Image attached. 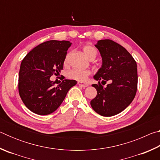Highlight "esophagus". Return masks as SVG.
<instances>
[{
  "mask_svg": "<svg viewBox=\"0 0 160 160\" xmlns=\"http://www.w3.org/2000/svg\"><path fill=\"white\" fill-rule=\"evenodd\" d=\"M78 85H79L80 86H81V87H82V88H86V87H88V83H85V82H78Z\"/></svg>",
  "mask_w": 160,
  "mask_h": 160,
  "instance_id": "obj_1",
  "label": "esophagus"
}]
</instances>
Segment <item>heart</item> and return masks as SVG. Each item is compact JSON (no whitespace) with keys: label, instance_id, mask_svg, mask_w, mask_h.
I'll use <instances>...</instances> for the list:
<instances>
[{"label":"heart","instance_id":"obj_1","mask_svg":"<svg viewBox=\"0 0 160 160\" xmlns=\"http://www.w3.org/2000/svg\"><path fill=\"white\" fill-rule=\"evenodd\" d=\"M82 50L84 53L90 59L93 60L97 56V50L95 47L90 44H85L82 46ZM68 56L69 54H67L64 59V63L66 64L68 61ZM90 75V71L89 70H82V69H78L74 68L70 70L68 73V77L71 80H75L80 82H84L85 81L87 78Z\"/></svg>","mask_w":160,"mask_h":160}]
</instances>
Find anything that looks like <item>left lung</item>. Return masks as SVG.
I'll return each mask as SVG.
<instances>
[{
  "label": "left lung",
  "mask_w": 160,
  "mask_h": 160,
  "mask_svg": "<svg viewBox=\"0 0 160 160\" xmlns=\"http://www.w3.org/2000/svg\"><path fill=\"white\" fill-rule=\"evenodd\" d=\"M95 47L102 56V66L94 76L99 82L92 85L97 94L90 104L99 115L112 116L125 109L135 98L138 88L137 64L125 48L112 40H99ZM101 81L111 83L104 88Z\"/></svg>",
  "instance_id": "obj_1"
}]
</instances>
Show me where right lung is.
Instances as JSON below:
<instances>
[{
  "mask_svg": "<svg viewBox=\"0 0 160 160\" xmlns=\"http://www.w3.org/2000/svg\"><path fill=\"white\" fill-rule=\"evenodd\" d=\"M71 43L50 41L42 43L27 54L22 61L18 78L20 98L31 112L47 115L58 109L68 92L76 85L74 80H63L54 86L53 75L63 70L65 57ZM64 79V78H63Z\"/></svg>",
  "mask_w": 160,
  "mask_h": 160,
  "instance_id": "right-lung-1",
  "label": "right lung"
}]
</instances>
